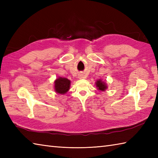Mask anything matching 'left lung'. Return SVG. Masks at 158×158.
<instances>
[{"instance_id": "left-lung-1", "label": "left lung", "mask_w": 158, "mask_h": 158, "mask_svg": "<svg viewBox=\"0 0 158 158\" xmlns=\"http://www.w3.org/2000/svg\"><path fill=\"white\" fill-rule=\"evenodd\" d=\"M95 83H96V86L97 89L101 92H105V90L108 88V86H107L106 83L100 79L97 80Z\"/></svg>"}]
</instances>
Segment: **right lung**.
<instances>
[{
	"label": "right lung",
	"instance_id": "add662e5",
	"mask_svg": "<svg viewBox=\"0 0 158 158\" xmlns=\"http://www.w3.org/2000/svg\"><path fill=\"white\" fill-rule=\"evenodd\" d=\"M70 83L69 79L59 77L54 81V91L59 94H65L70 89Z\"/></svg>",
	"mask_w": 158,
	"mask_h": 158
}]
</instances>
